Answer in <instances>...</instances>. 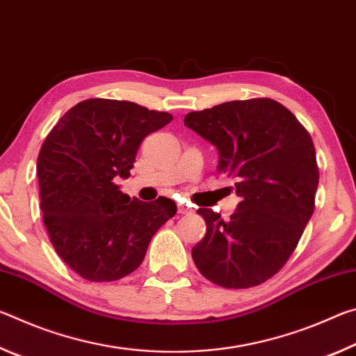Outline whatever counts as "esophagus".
<instances>
[{
  "mask_svg": "<svg viewBox=\"0 0 356 356\" xmlns=\"http://www.w3.org/2000/svg\"><path fill=\"white\" fill-rule=\"evenodd\" d=\"M177 212L182 213V215H188V213H193V209L188 207V206H184V204H179Z\"/></svg>",
  "mask_w": 356,
  "mask_h": 356,
  "instance_id": "1",
  "label": "esophagus"
}]
</instances>
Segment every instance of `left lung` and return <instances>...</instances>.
Masks as SVG:
<instances>
[{
  "instance_id": "obj_1",
  "label": "left lung",
  "mask_w": 356,
  "mask_h": 356,
  "mask_svg": "<svg viewBox=\"0 0 356 356\" xmlns=\"http://www.w3.org/2000/svg\"><path fill=\"white\" fill-rule=\"evenodd\" d=\"M184 124L218 149V170L236 180L242 197L229 221L197 209L207 232L193 246V261L221 287L262 284L284 267L314 212L318 166L311 135L267 97L193 111Z\"/></svg>"
}]
</instances>
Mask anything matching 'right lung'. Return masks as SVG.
<instances>
[{
	"mask_svg": "<svg viewBox=\"0 0 356 356\" xmlns=\"http://www.w3.org/2000/svg\"><path fill=\"white\" fill-rule=\"evenodd\" d=\"M171 120L134 102L88 99L47 135L38 156L44 225L58 256L81 278L108 282L135 272L154 234L176 215L168 197L131 201L114 182L130 176L144 138Z\"/></svg>",
	"mask_w": 356,
	"mask_h": 356,
	"instance_id": "1",
	"label": "right lung"
}]
</instances>
